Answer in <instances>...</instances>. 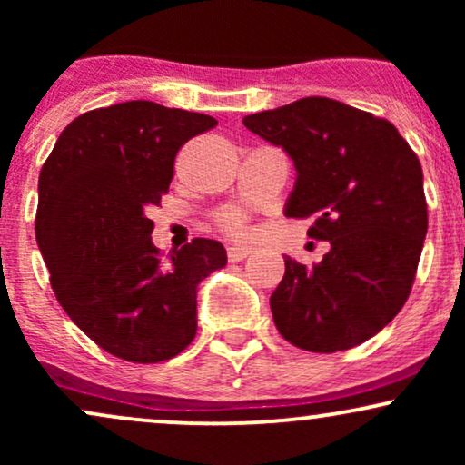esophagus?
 Returning <instances> with one entry per match:
<instances>
[{"label":"esophagus","mask_w":465,"mask_h":465,"mask_svg":"<svg viewBox=\"0 0 465 465\" xmlns=\"http://www.w3.org/2000/svg\"><path fill=\"white\" fill-rule=\"evenodd\" d=\"M251 253V249L249 247H229L227 249V258H229V262H242L244 258H247V255Z\"/></svg>","instance_id":"34e87169"}]
</instances>
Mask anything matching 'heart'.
Masks as SVG:
<instances>
[{"label": "heart", "mask_w": 465, "mask_h": 465, "mask_svg": "<svg viewBox=\"0 0 465 465\" xmlns=\"http://www.w3.org/2000/svg\"><path fill=\"white\" fill-rule=\"evenodd\" d=\"M218 221H221V227L229 233H242L244 232V214L240 210L223 212Z\"/></svg>", "instance_id": "b5f03b06"}]
</instances>
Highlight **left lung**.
I'll return each mask as SVG.
<instances>
[{
    "instance_id": "obj_1",
    "label": "left lung",
    "mask_w": 465,
    "mask_h": 465,
    "mask_svg": "<svg viewBox=\"0 0 465 465\" xmlns=\"http://www.w3.org/2000/svg\"><path fill=\"white\" fill-rule=\"evenodd\" d=\"M295 165L284 214L312 218L308 236L328 240L322 262L284 255L271 295L280 334L330 354L365 343L400 312L424 247V174L391 122L311 95L242 117Z\"/></svg>"
}]
</instances>
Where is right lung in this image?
I'll use <instances>...</instances> for the list:
<instances>
[{"label":"right lung","instance_id":"obj_1","mask_svg":"<svg viewBox=\"0 0 465 465\" xmlns=\"http://www.w3.org/2000/svg\"><path fill=\"white\" fill-rule=\"evenodd\" d=\"M212 115L131 100L78 115L39 174L35 233L63 311L109 354L177 356L196 334V288L227 264L218 240L194 238L162 260L148 210L179 148L214 129Z\"/></svg>","mask_w":465,"mask_h":465}]
</instances>
